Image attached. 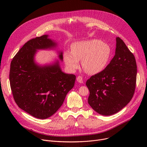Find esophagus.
I'll use <instances>...</instances> for the list:
<instances>
[{
    "mask_svg": "<svg viewBox=\"0 0 147 147\" xmlns=\"http://www.w3.org/2000/svg\"><path fill=\"white\" fill-rule=\"evenodd\" d=\"M77 80H78V82L79 83H83V78H82V77L80 76H78V78H77Z\"/></svg>",
    "mask_w": 147,
    "mask_h": 147,
    "instance_id": "esophagus-1",
    "label": "esophagus"
}]
</instances>
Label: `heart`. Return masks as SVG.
I'll return each mask as SVG.
<instances>
[{
  "instance_id": "heart-1",
  "label": "heart",
  "mask_w": 147,
  "mask_h": 147,
  "mask_svg": "<svg viewBox=\"0 0 147 147\" xmlns=\"http://www.w3.org/2000/svg\"><path fill=\"white\" fill-rule=\"evenodd\" d=\"M110 53L111 49L107 44L98 39H90L74 43L71 52H64V59L72 71L79 67V61L82 60L84 70L89 74H96L105 68Z\"/></svg>"
}]
</instances>
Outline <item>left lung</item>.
<instances>
[{
    "instance_id": "1",
    "label": "left lung",
    "mask_w": 147,
    "mask_h": 147,
    "mask_svg": "<svg viewBox=\"0 0 147 147\" xmlns=\"http://www.w3.org/2000/svg\"><path fill=\"white\" fill-rule=\"evenodd\" d=\"M136 74L134 54L120 37H116L115 55L109 64L86 81L90 92L89 105L103 115H111L120 111L134 96Z\"/></svg>"
}]
</instances>
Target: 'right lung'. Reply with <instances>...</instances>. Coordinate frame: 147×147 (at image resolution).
Wrapping results in <instances>:
<instances>
[{"label":"right lung","instance_id":"add662e5","mask_svg":"<svg viewBox=\"0 0 147 147\" xmlns=\"http://www.w3.org/2000/svg\"><path fill=\"white\" fill-rule=\"evenodd\" d=\"M57 43L43 35L28 40L11 61L9 82L13 99L18 106L32 116L47 119L63 105L74 85L76 76L62 71L59 61L44 66L34 62L37 50L55 47ZM63 61V52L59 53Z\"/></svg>","mask_w":147,"mask_h":147}]
</instances>
